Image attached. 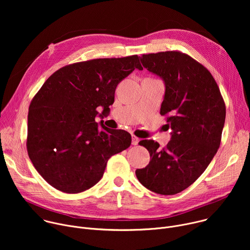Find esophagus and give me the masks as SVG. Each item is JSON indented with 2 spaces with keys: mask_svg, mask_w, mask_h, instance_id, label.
I'll return each mask as SVG.
<instances>
[{
  "mask_svg": "<svg viewBox=\"0 0 250 250\" xmlns=\"http://www.w3.org/2000/svg\"><path fill=\"white\" fill-rule=\"evenodd\" d=\"M138 142H139V138L136 137L135 135H132L131 136V144H132V146H137Z\"/></svg>",
  "mask_w": 250,
  "mask_h": 250,
  "instance_id": "34e87169",
  "label": "esophagus"
}]
</instances>
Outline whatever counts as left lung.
Listing matches in <instances>:
<instances>
[{"instance_id":"obj_1","label":"left lung","mask_w":250,"mask_h":250,"mask_svg":"<svg viewBox=\"0 0 250 250\" xmlns=\"http://www.w3.org/2000/svg\"><path fill=\"white\" fill-rule=\"evenodd\" d=\"M140 61L164 81L160 115L166 117L172 136L164 147L151 139L139 141L150 161L135 175L148 190L175 195L192 185L216 155L226 121L225 101L209 71L186 53L142 54Z\"/></svg>"}]
</instances>
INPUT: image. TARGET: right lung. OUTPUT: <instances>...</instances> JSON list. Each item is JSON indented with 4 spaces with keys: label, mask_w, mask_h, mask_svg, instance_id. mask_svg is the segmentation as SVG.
I'll return each mask as SVG.
<instances>
[{
    "label": "right lung",
    "mask_w": 250,
    "mask_h": 250,
    "mask_svg": "<svg viewBox=\"0 0 250 250\" xmlns=\"http://www.w3.org/2000/svg\"><path fill=\"white\" fill-rule=\"evenodd\" d=\"M139 57L99 58L66 65L44 82L28 109L26 149L34 168L55 189L77 194L96 185L111 156L130 146L131 135L95 119L108 113L118 84Z\"/></svg>",
    "instance_id": "obj_1"
}]
</instances>
